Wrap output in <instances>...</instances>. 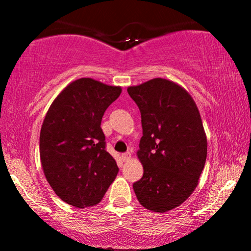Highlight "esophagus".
<instances>
[{"label": "esophagus", "mask_w": 251, "mask_h": 251, "mask_svg": "<svg viewBox=\"0 0 251 251\" xmlns=\"http://www.w3.org/2000/svg\"><path fill=\"white\" fill-rule=\"evenodd\" d=\"M131 157H132V154L129 153V152H126V153L122 154V158H123L124 162H128V160L131 159Z\"/></svg>", "instance_id": "34e87169"}]
</instances>
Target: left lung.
Wrapping results in <instances>:
<instances>
[{
    "mask_svg": "<svg viewBox=\"0 0 251 251\" xmlns=\"http://www.w3.org/2000/svg\"><path fill=\"white\" fill-rule=\"evenodd\" d=\"M142 113L137 157L142 179L133 190L145 209L168 212L191 196L208 153V140L195 100L177 82L154 77L127 88Z\"/></svg>",
    "mask_w": 251,
    "mask_h": 251,
    "instance_id": "8db88e82",
    "label": "left lung"
}]
</instances>
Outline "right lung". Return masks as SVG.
I'll return each mask as SVG.
<instances>
[{"mask_svg": "<svg viewBox=\"0 0 251 251\" xmlns=\"http://www.w3.org/2000/svg\"><path fill=\"white\" fill-rule=\"evenodd\" d=\"M122 93L91 77L68 83L48 108L40 132V159L57 197L75 208L101 201L118 165L105 150L101 119Z\"/></svg>", "mask_w": 251, "mask_h": 251, "instance_id": "obj_1", "label": "right lung"}]
</instances>
